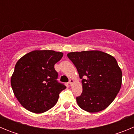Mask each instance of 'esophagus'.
<instances>
[{
	"label": "esophagus",
	"mask_w": 134,
	"mask_h": 134,
	"mask_svg": "<svg viewBox=\"0 0 134 134\" xmlns=\"http://www.w3.org/2000/svg\"><path fill=\"white\" fill-rule=\"evenodd\" d=\"M73 83H74V80H72V79H70L69 81V84L70 86H72V85H73Z\"/></svg>",
	"instance_id": "1"
}]
</instances>
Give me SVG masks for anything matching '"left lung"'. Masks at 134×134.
<instances>
[{
    "mask_svg": "<svg viewBox=\"0 0 134 134\" xmlns=\"http://www.w3.org/2000/svg\"><path fill=\"white\" fill-rule=\"evenodd\" d=\"M67 56L82 79V93L76 97L78 105L89 113L109 107L122 83V72L115 58L99 50L70 52Z\"/></svg>",
    "mask_w": 134,
    "mask_h": 134,
    "instance_id": "left-lung-1",
    "label": "left lung"
}]
</instances>
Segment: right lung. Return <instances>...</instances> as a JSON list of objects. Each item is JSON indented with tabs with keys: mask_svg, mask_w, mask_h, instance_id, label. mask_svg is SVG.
<instances>
[{
	"mask_svg": "<svg viewBox=\"0 0 134 134\" xmlns=\"http://www.w3.org/2000/svg\"><path fill=\"white\" fill-rule=\"evenodd\" d=\"M63 54L48 49L34 50L17 61L10 85L19 102L27 110L44 113L58 102L59 94L66 86L56 80L54 65Z\"/></svg>",
	"mask_w": 134,
	"mask_h": 134,
	"instance_id": "add662e5",
	"label": "right lung"
}]
</instances>
